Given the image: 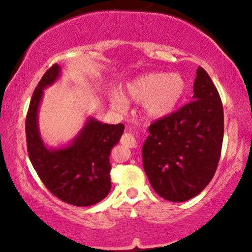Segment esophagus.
I'll return each mask as SVG.
<instances>
[{"label": "esophagus", "mask_w": 252, "mask_h": 252, "mask_svg": "<svg viewBox=\"0 0 252 252\" xmlns=\"http://www.w3.org/2000/svg\"><path fill=\"white\" fill-rule=\"evenodd\" d=\"M121 142H122V144H124V146L129 147V148H135V147H137L138 144L137 136L132 134V132H126V134L122 136Z\"/></svg>", "instance_id": "esophagus-1"}]
</instances>
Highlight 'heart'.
I'll use <instances>...</instances> for the list:
<instances>
[{
  "mask_svg": "<svg viewBox=\"0 0 252 252\" xmlns=\"http://www.w3.org/2000/svg\"><path fill=\"white\" fill-rule=\"evenodd\" d=\"M186 80L181 74L152 72L130 80L124 86L122 98L142 103L144 116L150 120H160L174 111L186 94ZM112 105L120 108L122 99L114 100Z\"/></svg>",
  "mask_w": 252,
  "mask_h": 252,
  "instance_id": "heart-1",
  "label": "heart"
}]
</instances>
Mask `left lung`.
I'll return each mask as SVG.
<instances>
[{"instance_id":"8db88e82","label":"left lung","mask_w":252,"mask_h":252,"mask_svg":"<svg viewBox=\"0 0 252 252\" xmlns=\"http://www.w3.org/2000/svg\"><path fill=\"white\" fill-rule=\"evenodd\" d=\"M193 100L149 126L143 168L158 195L173 202L198 195L215 175L224 137V111L215 84L198 67Z\"/></svg>"}]
</instances>
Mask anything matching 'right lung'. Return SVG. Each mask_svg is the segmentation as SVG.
Wrapping results in <instances>:
<instances>
[{
	"instance_id": "right-lung-1",
	"label": "right lung",
	"mask_w": 252,
	"mask_h": 252,
	"mask_svg": "<svg viewBox=\"0 0 252 252\" xmlns=\"http://www.w3.org/2000/svg\"><path fill=\"white\" fill-rule=\"evenodd\" d=\"M60 76L62 67L56 63L34 90L26 117L28 155L52 194L74 206H91L102 201L111 189L110 153L120 142L124 126L102 123L89 117L71 142L58 148L46 146L37 115L43 90L53 85Z\"/></svg>"
}]
</instances>
